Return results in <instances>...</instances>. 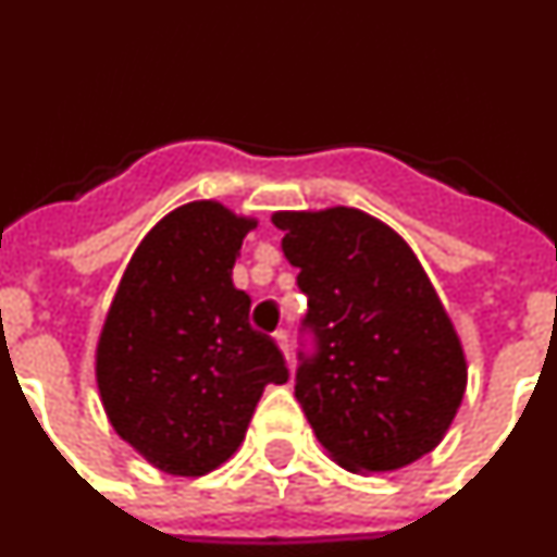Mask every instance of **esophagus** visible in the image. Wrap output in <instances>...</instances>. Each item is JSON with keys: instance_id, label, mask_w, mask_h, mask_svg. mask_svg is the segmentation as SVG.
Masks as SVG:
<instances>
[{"instance_id": "esophagus-1", "label": "esophagus", "mask_w": 557, "mask_h": 557, "mask_svg": "<svg viewBox=\"0 0 557 557\" xmlns=\"http://www.w3.org/2000/svg\"><path fill=\"white\" fill-rule=\"evenodd\" d=\"M273 339H275V346L282 348V354L284 357L289 359V346H287V332H284V329H278V332L273 334Z\"/></svg>"}]
</instances>
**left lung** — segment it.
Segmentation results:
<instances>
[{
	"label": "left lung",
	"mask_w": 557,
	"mask_h": 557,
	"mask_svg": "<svg viewBox=\"0 0 557 557\" xmlns=\"http://www.w3.org/2000/svg\"><path fill=\"white\" fill-rule=\"evenodd\" d=\"M307 295L295 398L323 449L354 474L435 449L466 393V354L410 245L366 211H275Z\"/></svg>",
	"instance_id": "obj_1"
}]
</instances>
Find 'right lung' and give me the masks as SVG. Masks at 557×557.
Masks as SVG:
<instances>
[{
    "label": "right lung",
    "mask_w": 557,
    "mask_h": 557,
    "mask_svg": "<svg viewBox=\"0 0 557 557\" xmlns=\"http://www.w3.org/2000/svg\"><path fill=\"white\" fill-rule=\"evenodd\" d=\"M256 220L218 200L178 206L127 262L97 343V387L122 441L159 471L200 476L245 441L268 385L289 379L231 282Z\"/></svg>",
    "instance_id": "add662e5"
}]
</instances>
